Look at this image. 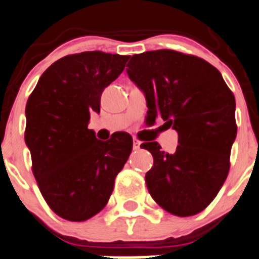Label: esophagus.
Returning a JSON list of instances; mask_svg holds the SVG:
<instances>
[{"mask_svg":"<svg viewBox=\"0 0 259 259\" xmlns=\"http://www.w3.org/2000/svg\"><path fill=\"white\" fill-rule=\"evenodd\" d=\"M140 144H142V143H140V140H138L137 138H134V139H133V148H134L135 150L139 149Z\"/></svg>","mask_w":259,"mask_h":259,"instance_id":"esophagus-1","label":"esophagus"}]
</instances>
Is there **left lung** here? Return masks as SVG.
I'll use <instances>...</instances> for the list:
<instances>
[{"label": "left lung", "instance_id": "1", "mask_svg": "<svg viewBox=\"0 0 259 259\" xmlns=\"http://www.w3.org/2000/svg\"><path fill=\"white\" fill-rule=\"evenodd\" d=\"M127 67L129 78L144 92L148 117L162 116L178 133L172 154L157 142L140 145L154 159L145 175L150 196L177 217L199 214L229 172L237 137L234 95L214 66L176 50L135 54Z\"/></svg>", "mask_w": 259, "mask_h": 259}]
</instances>
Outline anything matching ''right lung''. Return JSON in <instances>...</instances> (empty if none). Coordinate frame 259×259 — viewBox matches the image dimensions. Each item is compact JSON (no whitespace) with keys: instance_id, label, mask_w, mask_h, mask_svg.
I'll return each instance as SVG.
<instances>
[{"instance_id":"right-lung-1","label":"right lung","mask_w":259,"mask_h":259,"mask_svg":"<svg viewBox=\"0 0 259 259\" xmlns=\"http://www.w3.org/2000/svg\"><path fill=\"white\" fill-rule=\"evenodd\" d=\"M130 55L83 52L54 62L27 100L25 143L32 173L50 209L84 222L106 206L115 177L133 149L124 132L107 142L89 129L101 94L120 76Z\"/></svg>"}]
</instances>
